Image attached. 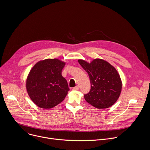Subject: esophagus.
<instances>
[{
  "label": "esophagus",
  "mask_w": 150,
  "mask_h": 150,
  "mask_svg": "<svg viewBox=\"0 0 150 150\" xmlns=\"http://www.w3.org/2000/svg\"><path fill=\"white\" fill-rule=\"evenodd\" d=\"M78 89H79V86H78V85L73 88V90H78Z\"/></svg>",
  "instance_id": "1"
}]
</instances>
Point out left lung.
<instances>
[{
  "label": "left lung",
  "mask_w": 150,
  "mask_h": 150,
  "mask_svg": "<svg viewBox=\"0 0 150 150\" xmlns=\"http://www.w3.org/2000/svg\"><path fill=\"white\" fill-rule=\"evenodd\" d=\"M78 62L88 73L91 90L84 98L97 109H108L118 100L122 83L120 75L110 63L101 59H94L90 63L82 59Z\"/></svg>",
  "instance_id": "obj_1"
}]
</instances>
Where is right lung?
Instances as JSON below:
<instances>
[{"label": "right lung", "instance_id": "add662e5", "mask_svg": "<svg viewBox=\"0 0 150 150\" xmlns=\"http://www.w3.org/2000/svg\"><path fill=\"white\" fill-rule=\"evenodd\" d=\"M66 62L46 59L36 63L26 80L27 93L39 108L52 109L63 101L69 91L68 82L62 75Z\"/></svg>", "mask_w": 150, "mask_h": 150}]
</instances>
